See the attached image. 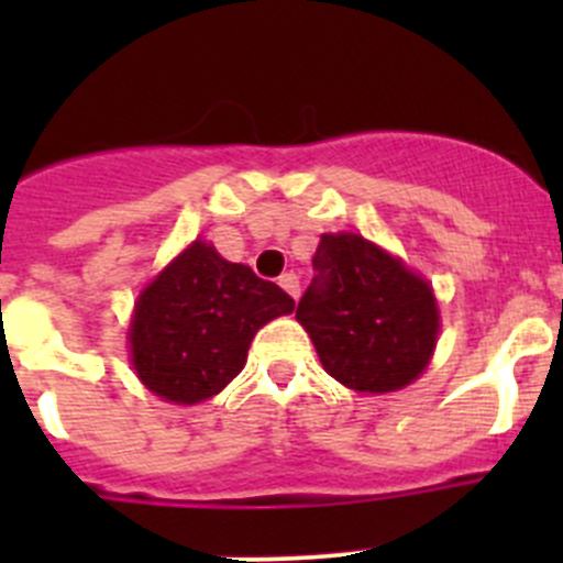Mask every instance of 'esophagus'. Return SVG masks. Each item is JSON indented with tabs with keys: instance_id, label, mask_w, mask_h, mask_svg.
<instances>
[{
	"instance_id": "esophagus-1",
	"label": "esophagus",
	"mask_w": 563,
	"mask_h": 563,
	"mask_svg": "<svg viewBox=\"0 0 563 563\" xmlns=\"http://www.w3.org/2000/svg\"><path fill=\"white\" fill-rule=\"evenodd\" d=\"M277 283H280V288L288 294V297H294V299L299 297V277L297 275H291V272H288V275H283Z\"/></svg>"
}]
</instances>
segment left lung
I'll return each mask as SVG.
<instances>
[{"instance_id":"left-lung-1","label":"left lung","mask_w":563,"mask_h":563,"mask_svg":"<svg viewBox=\"0 0 563 563\" xmlns=\"http://www.w3.org/2000/svg\"><path fill=\"white\" fill-rule=\"evenodd\" d=\"M297 305L323 371L356 391H391L428 365L439 310L422 277L356 234H323Z\"/></svg>"}]
</instances>
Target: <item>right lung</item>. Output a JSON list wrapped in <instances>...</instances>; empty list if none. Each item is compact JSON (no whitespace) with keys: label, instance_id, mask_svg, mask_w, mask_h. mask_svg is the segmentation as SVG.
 <instances>
[{"label":"right lung","instance_id":"add662e5","mask_svg":"<svg viewBox=\"0 0 563 563\" xmlns=\"http://www.w3.org/2000/svg\"><path fill=\"white\" fill-rule=\"evenodd\" d=\"M291 310L280 286L192 242L139 297L130 323L135 373L172 402L207 400L240 376L253 334Z\"/></svg>","mask_w":563,"mask_h":563}]
</instances>
